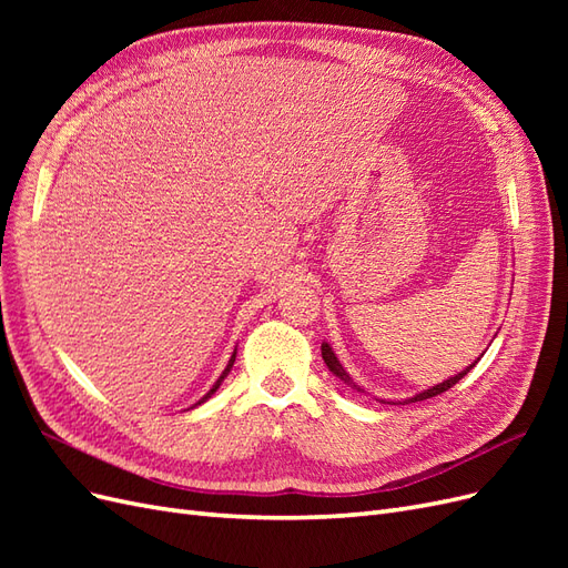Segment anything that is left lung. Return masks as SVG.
<instances>
[{
    "label": "left lung",
    "mask_w": 568,
    "mask_h": 568,
    "mask_svg": "<svg viewBox=\"0 0 568 568\" xmlns=\"http://www.w3.org/2000/svg\"><path fill=\"white\" fill-rule=\"evenodd\" d=\"M322 357H324V363H326V367H329V372L332 374H336L338 376V379L341 382H346V384H351L353 388H357L355 384H353V379H351V376H348V372L346 369H343L341 367V363H338V359H336V355H334V351L329 348V346H326V343H322ZM476 365V363H474ZM474 365H469L467 369H464V372H459V374H455V376H450V379L448 382H443V384H438V386H434V388H426L424 393H419V395H415V398H409V400H405V403H417V400H426V398H434V395H440L443 390H448V388H453L459 379H462V376L464 374H467ZM359 390V388H357Z\"/></svg>",
    "instance_id": "left-lung-1"
}]
</instances>
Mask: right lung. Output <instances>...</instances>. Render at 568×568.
Returning <instances> with one entry per match:
<instances>
[{
    "label": "right lung",
    "mask_w": 568,
    "mask_h": 568,
    "mask_svg": "<svg viewBox=\"0 0 568 568\" xmlns=\"http://www.w3.org/2000/svg\"><path fill=\"white\" fill-rule=\"evenodd\" d=\"M234 357H236V353H234V355H232V357H230V365H227V367H225V372H222V374H220V379H217V382H215V386H213V388H211V390H209V393H205V395H203V398H201V400H199V403H196V405H201V403H203V400H209V398H211V395H213V393H215V390H217V388H220V384H222V379H225V376H227V374H230V369H232V365H234Z\"/></svg>",
    "instance_id": "add662e5"
}]
</instances>
